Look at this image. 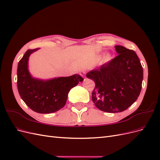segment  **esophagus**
I'll return each instance as SVG.
<instances>
[{
    "mask_svg": "<svg viewBox=\"0 0 160 160\" xmlns=\"http://www.w3.org/2000/svg\"><path fill=\"white\" fill-rule=\"evenodd\" d=\"M85 74H86L85 71H81V72H80V75H81L82 77H85Z\"/></svg>",
    "mask_w": 160,
    "mask_h": 160,
    "instance_id": "obj_1",
    "label": "esophagus"
}]
</instances>
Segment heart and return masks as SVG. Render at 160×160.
Wrapping results in <instances>:
<instances>
[{
	"mask_svg": "<svg viewBox=\"0 0 160 160\" xmlns=\"http://www.w3.org/2000/svg\"><path fill=\"white\" fill-rule=\"evenodd\" d=\"M111 59H112V57H111V55L110 54L105 55V56L104 57V62H108L110 61L111 60Z\"/></svg>",
	"mask_w": 160,
	"mask_h": 160,
	"instance_id": "b5f03b06",
	"label": "heart"
}]
</instances>
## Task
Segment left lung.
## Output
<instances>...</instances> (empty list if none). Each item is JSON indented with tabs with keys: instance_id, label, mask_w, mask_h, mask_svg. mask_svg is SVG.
<instances>
[{
	"instance_id": "left-lung-1",
	"label": "left lung",
	"mask_w": 160,
	"mask_h": 160,
	"mask_svg": "<svg viewBox=\"0 0 160 160\" xmlns=\"http://www.w3.org/2000/svg\"><path fill=\"white\" fill-rule=\"evenodd\" d=\"M115 47L117 57L86 75L95 83L92 101L108 113L122 112L130 107L139 95L143 81V68L135 52L123 46Z\"/></svg>"
}]
</instances>
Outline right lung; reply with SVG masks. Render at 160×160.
<instances>
[{
	"label": "right lung",
	"instance_id": "add662e5",
	"mask_svg": "<svg viewBox=\"0 0 160 160\" xmlns=\"http://www.w3.org/2000/svg\"><path fill=\"white\" fill-rule=\"evenodd\" d=\"M35 49L27 50L19 61L17 68V88L19 95L28 108L39 113H51L64 107L71 88L83 79L75 74L69 77L42 80L34 78L28 69V58Z\"/></svg>",
	"mask_w": 160,
	"mask_h": 160
}]
</instances>
